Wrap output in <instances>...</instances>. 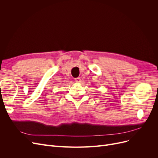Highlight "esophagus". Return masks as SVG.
Here are the masks:
<instances>
[{
    "label": "esophagus",
    "mask_w": 158,
    "mask_h": 158,
    "mask_svg": "<svg viewBox=\"0 0 158 158\" xmlns=\"http://www.w3.org/2000/svg\"><path fill=\"white\" fill-rule=\"evenodd\" d=\"M75 82H77V83L81 82V79H80V78H75Z\"/></svg>",
    "instance_id": "1"
}]
</instances>
